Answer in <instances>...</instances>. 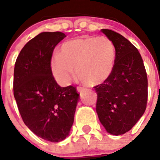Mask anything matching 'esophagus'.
I'll return each instance as SVG.
<instances>
[{
  "mask_svg": "<svg viewBox=\"0 0 160 160\" xmlns=\"http://www.w3.org/2000/svg\"><path fill=\"white\" fill-rule=\"evenodd\" d=\"M86 90H87L86 88H83V87H78V88H77V90H78V92L80 93H83L84 91H86Z\"/></svg>",
  "mask_w": 160,
  "mask_h": 160,
  "instance_id": "34e87169",
  "label": "esophagus"
}]
</instances>
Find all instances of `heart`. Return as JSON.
I'll return each mask as SVG.
<instances>
[{
    "label": "heart",
    "instance_id": "obj_1",
    "mask_svg": "<svg viewBox=\"0 0 160 160\" xmlns=\"http://www.w3.org/2000/svg\"><path fill=\"white\" fill-rule=\"evenodd\" d=\"M115 46L105 36H88L70 40L61 46L59 54L50 61V68L56 80L62 85L70 83L74 76L90 86L106 81L115 64Z\"/></svg>",
    "mask_w": 160,
    "mask_h": 160
}]
</instances>
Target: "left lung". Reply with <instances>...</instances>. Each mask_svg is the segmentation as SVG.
Here are the masks:
<instances>
[{
  "label": "left lung",
  "mask_w": 160,
  "mask_h": 160,
  "mask_svg": "<svg viewBox=\"0 0 160 160\" xmlns=\"http://www.w3.org/2000/svg\"><path fill=\"white\" fill-rule=\"evenodd\" d=\"M115 46L114 68L111 77L94 87L96 111L108 132L123 135L137 123L146 109L148 80L139 52L118 32L101 29Z\"/></svg>",
  "instance_id": "8db88e82"
}]
</instances>
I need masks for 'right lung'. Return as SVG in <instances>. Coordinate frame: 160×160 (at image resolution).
Wrapping results in <instances>:
<instances>
[{"label": "right lung", "instance_id": "1", "mask_svg": "<svg viewBox=\"0 0 160 160\" xmlns=\"http://www.w3.org/2000/svg\"><path fill=\"white\" fill-rule=\"evenodd\" d=\"M65 37L60 32L38 34L21 50L14 70V96L24 123L52 142L68 136L79 101L77 88H61L50 68L53 50Z\"/></svg>", "mask_w": 160, "mask_h": 160}]
</instances>
